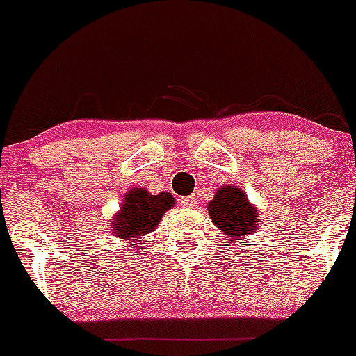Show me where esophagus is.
Wrapping results in <instances>:
<instances>
[{"label":"esophagus","mask_w":356,"mask_h":356,"mask_svg":"<svg viewBox=\"0 0 356 356\" xmlns=\"http://www.w3.org/2000/svg\"><path fill=\"white\" fill-rule=\"evenodd\" d=\"M195 204H197V197L195 195H188V197L181 198V205L186 209H193Z\"/></svg>","instance_id":"obj_1"}]
</instances>
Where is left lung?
<instances>
[{
	"instance_id": "1",
	"label": "left lung",
	"mask_w": 356,
	"mask_h": 356,
	"mask_svg": "<svg viewBox=\"0 0 356 356\" xmlns=\"http://www.w3.org/2000/svg\"><path fill=\"white\" fill-rule=\"evenodd\" d=\"M207 210L216 227L227 234L231 243L239 238H246L261 222V217L248 202L246 195L236 186H222L207 205Z\"/></svg>"
}]
</instances>
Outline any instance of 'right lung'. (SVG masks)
I'll return each mask as SVG.
<instances>
[{
	"mask_svg": "<svg viewBox=\"0 0 356 356\" xmlns=\"http://www.w3.org/2000/svg\"><path fill=\"white\" fill-rule=\"evenodd\" d=\"M173 195L168 192L151 195L144 188H134L125 195L118 216L112 220V232L115 238L137 241L136 246L143 248L147 241L140 239L159 224L166 210L173 207Z\"/></svg>",
	"mask_w": 356,
	"mask_h": 356,
	"instance_id": "right-lung-1",
	"label": "right lung"
}]
</instances>
